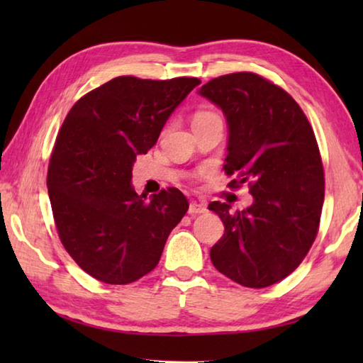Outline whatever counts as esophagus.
I'll list each match as a JSON object with an SVG mask.
<instances>
[{
	"instance_id": "1",
	"label": "esophagus",
	"mask_w": 363,
	"mask_h": 363,
	"mask_svg": "<svg viewBox=\"0 0 363 363\" xmlns=\"http://www.w3.org/2000/svg\"><path fill=\"white\" fill-rule=\"evenodd\" d=\"M206 211V203L205 201H195L192 200L189 205V214H200Z\"/></svg>"
}]
</instances>
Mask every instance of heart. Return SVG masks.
<instances>
[{
	"mask_svg": "<svg viewBox=\"0 0 363 363\" xmlns=\"http://www.w3.org/2000/svg\"><path fill=\"white\" fill-rule=\"evenodd\" d=\"M219 116L211 112V110H199L194 115V125H199V123H205V121H210V120H216Z\"/></svg>",
	"mask_w": 363,
	"mask_h": 363,
	"instance_id": "1",
	"label": "heart"
}]
</instances>
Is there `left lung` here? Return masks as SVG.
Instances as JSON below:
<instances>
[{
  "instance_id": "1",
  "label": "left lung",
  "mask_w": 363,
  "mask_h": 363,
  "mask_svg": "<svg viewBox=\"0 0 363 363\" xmlns=\"http://www.w3.org/2000/svg\"><path fill=\"white\" fill-rule=\"evenodd\" d=\"M200 94L229 123L227 187L248 184L255 196L245 211L208 205L225 227L211 262L243 286H270L303 262L320 225L325 173L314 130L284 88L253 72L213 78Z\"/></svg>"
}]
</instances>
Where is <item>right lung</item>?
I'll return each instance as SVG.
<instances>
[{"mask_svg": "<svg viewBox=\"0 0 363 363\" xmlns=\"http://www.w3.org/2000/svg\"><path fill=\"white\" fill-rule=\"evenodd\" d=\"M199 78L116 77L67 113L48 167L54 224L86 274L128 285L157 267L169 232L189 210L176 187L145 201L131 187L133 164L147 153Z\"/></svg>", "mask_w": 363, "mask_h": 363, "instance_id": "right-lung-1", "label": "right lung"}]
</instances>
